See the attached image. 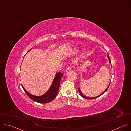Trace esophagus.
<instances>
[{
	"label": "esophagus",
	"mask_w": 131,
	"mask_h": 131,
	"mask_svg": "<svg viewBox=\"0 0 131 131\" xmlns=\"http://www.w3.org/2000/svg\"><path fill=\"white\" fill-rule=\"evenodd\" d=\"M71 66H68L67 68H66V72H69V71H70V70H71Z\"/></svg>",
	"instance_id": "34e87169"
}]
</instances>
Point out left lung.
Instances as JSON below:
<instances>
[{
	"mask_svg": "<svg viewBox=\"0 0 131 131\" xmlns=\"http://www.w3.org/2000/svg\"><path fill=\"white\" fill-rule=\"evenodd\" d=\"M107 58H108V60H109V63H111V59H110V57H109V56H108V54L107 53ZM110 85H109V86H110ZM109 86H108V88L105 90V91L102 94H101L100 95H99V96H97V97H94V98H89V97H85V96H84L83 95V94H82V93L81 92V90H80V88H78V91H79V92L80 93V95H81V96L82 97H83L84 98H85V99H95V98H98V97H100V96H101L102 95H103L105 92H106V91L107 90V89H108V88H109Z\"/></svg>",
	"mask_w": 131,
	"mask_h": 131,
	"instance_id": "left-lung-1",
	"label": "left lung"
}]
</instances>
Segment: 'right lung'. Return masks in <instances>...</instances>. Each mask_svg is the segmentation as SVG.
Listing matches in <instances>:
<instances>
[{"mask_svg":"<svg viewBox=\"0 0 131 131\" xmlns=\"http://www.w3.org/2000/svg\"><path fill=\"white\" fill-rule=\"evenodd\" d=\"M30 50H29L28 52ZM63 75V74L61 72L57 73L56 74L53 83L49 90L44 95H43L41 96H35L30 94V93L26 91V90L24 89L23 85H21V86L23 87L24 91L27 94L28 97L32 100L40 103H48L52 101L56 97L60 88L61 79Z\"/></svg>","mask_w":131,"mask_h":131,"instance_id":"right-lung-1","label":"right lung"}]
</instances>
